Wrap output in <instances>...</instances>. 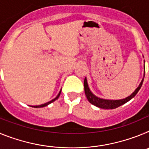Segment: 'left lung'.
<instances>
[{"mask_svg": "<svg viewBox=\"0 0 149 149\" xmlns=\"http://www.w3.org/2000/svg\"><path fill=\"white\" fill-rule=\"evenodd\" d=\"M144 68H145V65H144ZM144 77H145V72H144V74H143V79H142L141 82H140L139 85L138 86V87L135 89V91H134V93H133L131 95L127 96V98H122V99H119V100L104 99V98H99V97H98V96H96L95 95H94L93 93H92V91H91L90 89H89L86 77H85V79H84V91H85V94H86V98H87L88 101H89L92 104L95 105V106L96 107H99V108L107 109V110H109V109H115V108H117V107H120L121 105L127 103V101H129L131 99H132L134 96L137 94V93L139 92L140 88H141L142 85H143Z\"/></svg>", "mask_w": 149, "mask_h": 149, "instance_id": "1", "label": "left lung"}]
</instances>
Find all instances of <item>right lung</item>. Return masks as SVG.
Wrapping results in <instances>:
<instances>
[{
  "label": "right lung",
  "instance_id": "add662e5",
  "mask_svg": "<svg viewBox=\"0 0 149 149\" xmlns=\"http://www.w3.org/2000/svg\"><path fill=\"white\" fill-rule=\"evenodd\" d=\"M61 90H62V89H60V93H59L58 95H56V98H54V99L51 100V101H48V102H47V103H45V104H41V105H36V106H30V107H35V108H38V107H44L48 106V104H51V103H52V102H54V101H56V100L57 99V98H58L59 97H60V93H61Z\"/></svg>",
  "mask_w": 149,
  "mask_h": 149
}]
</instances>
